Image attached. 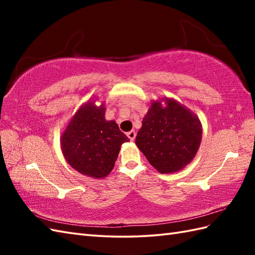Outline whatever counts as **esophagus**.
Instances as JSON below:
<instances>
[{"mask_svg":"<svg viewBox=\"0 0 255 255\" xmlns=\"http://www.w3.org/2000/svg\"><path fill=\"white\" fill-rule=\"evenodd\" d=\"M127 137L130 139V141H133L134 138H136V132H134V130L129 131V132H127Z\"/></svg>","mask_w":255,"mask_h":255,"instance_id":"1","label":"esophagus"}]
</instances>
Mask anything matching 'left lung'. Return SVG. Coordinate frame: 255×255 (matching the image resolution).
I'll use <instances>...</instances> for the list:
<instances>
[{
    "label": "left lung",
    "mask_w": 255,
    "mask_h": 255,
    "mask_svg": "<svg viewBox=\"0 0 255 255\" xmlns=\"http://www.w3.org/2000/svg\"><path fill=\"white\" fill-rule=\"evenodd\" d=\"M203 128L198 116L174 99L151 102L136 144L162 174L183 170L196 155Z\"/></svg>",
    "instance_id": "obj_1"
}]
</instances>
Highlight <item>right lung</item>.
I'll return each mask as SVG.
<instances>
[{"label":"right lung","mask_w":255,"mask_h":255,"mask_svg":"<svg viewBox=\"0 0 255 255\" xmlns=\"http://www.w3.org/2000/svg\"><path fill=\"white\" fill-rule=\"evenodd\" d=\"M89 100L75 112L64 129L60 144L64 159L75 171L86 176L103 178L112 172L128 137L115 121L105 119V104Z\"/></svg>","instance_id":"obj_1"}]
</instances>
